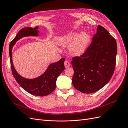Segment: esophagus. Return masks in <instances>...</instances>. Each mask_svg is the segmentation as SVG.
I'll list each match as a JSON object with an SVG mask.
<instances>
[{
    "instance_id": "esophagus-1",
    "label": "esophagus",
    "mask_w": 128,
    "mask_h": 128,
    "mask_svg": "<svg viewBox=\"0 0 128 128\" xmlns=\"http://www.w3.org/2000/svg\"><path fill=\"white\" fill-rule=\"evenodd\" d=\"M64 66H65L66 68H68V67H69V66H70V63H69V62L68 61H67V60H66L64 61Z\"/></svg>"
}]
</instances>
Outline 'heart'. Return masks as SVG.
<instances>
[{"label": "heart", "instance_id": "obj_1", "mask_svg": "<svg viewBox=\"0 0 128 128\" xmlns=\"http://www.w3.org/2000/svg\"><path fill=\"white\" fill-rule=\"evenodd\" d=\"M91 41L86 32H70L61 36L58 40L63 47L68 46V52L71 56H80L86 52Z\"/></svg>", "mask_w": 128, "mask_h": 128}]
</instances>
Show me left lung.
Returning <instances> with one entry per match:
<instances>
[{
  "label": "left lung",
  "instance_id": "obj_1",
  "mask_svg": "<svg viewBox=\"0 0 128 128\" xmlns=\"http://www.w3.org/2000/svg\"><path fill=\"white\" fill-rule=\"evenodd\" d=\"M96 31L86 52L72 61V85L84 94L94 93L106 86L115 69L116 42L102 26H98Z\"/></svg>",
  "mask_w": 128,
  "mask_h": 128
}]
</instances>
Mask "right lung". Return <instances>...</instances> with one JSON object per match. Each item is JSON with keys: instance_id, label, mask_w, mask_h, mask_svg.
I'll use <instances>...</instances> for the list:
<instances>
[{"instance_id": "add662e5", "label": "right lung", "mask_w": 128, "mask_h": 128, "mask_svg": "<svg viewBox=\"0 0 128 128\" xmlns=\"http://www.w3.org/2000/svg\"><path fill=\"white\" fill-rule=\"evenodd\" d=\"M38 26L35 28L26 27L19 31L13 40L10 42L9 54L10 66L15 79L20 86L32 95L46 96L55 90L58 77L64 69V58L55 63L50 64L45 72L39 77L34 78H26L21 76L15 70L12 60V48L16 42L23 37L38 36L39 35Z\"/></svg>"}]
</instances>
